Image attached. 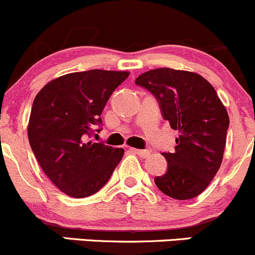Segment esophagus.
Returning a JSON list of instances; mask_svg holds the SVG:
<instances>
[{"instance_id":"34e87169","label":"esophagus","mask_w":255,"mask_h":255,"mask_svg":"<svg viewBox=\"0 0 255 255\" xmlns=\"http://www.w3.org/2000/svg\"><path fill=\"white\" fill-rule=\"evenodd\" d=\"M131 151L135 152L137 156L140 157H148L149 153H151V151H148V149H137V148H131Z\"/></svg>"}]
</instances>
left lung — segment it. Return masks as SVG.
Here are the masks:
<instances>
[{
	"label": "left lung",
	"instance_id": "8db88e82",
	"mask_svg": "<svg viewBox=\"0 0 255 255\" xmlns=\"http://www.w3.org/2000/svg\"><path fill=\"white\" fill-rule=\"evenodd\" d=\"M158 103L162 118L179 131L173 152H163L168 166L154 178L157 188L177 200L203 193L222 163L230 127L227 110L215 88L198 73L168 67L147 71L135 80Z\"/></svg>",
	"mask_w": 255,
	"mask_h": 255
}]
</instances>
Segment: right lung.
Here are the masks:
<instances>
[{
    "instance_id": "obj_1",
    "label": "right lung",
    "mask_w": 255,
    "mask_h": 255,
    "mask_svg": "<svg viewBox=\"0 0 255 255\" xmlns=\"http://www.w3.org/2000/svg\"><path fill=\"white\" fill-rule=\"evenodd\" d=\"M124 71L89 70L61 76L36 94L28 138L48 178L72 198L103 188L124 156L123 148L89 141L102 130L101 114L125 80Z\"/></svg>"
}]
</instances>
